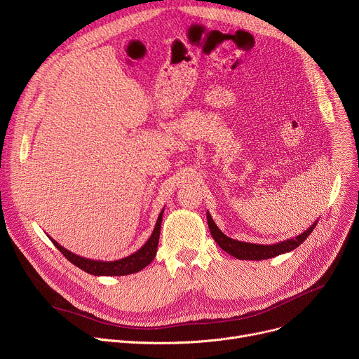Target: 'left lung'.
I'll return each mask as SVG.
<instances>
[{"label": "left lung", "instance_id": "8db88e82", "mask_svg": "<svg viewBox=\"0 0 359 359\" xmlns=\"http://www.w3.org/2000/svg\"><path fill=\"white\" fill-rule=\"evenodd\" d=\"M208 224H209V231L215 239V242L229 255L235 256L236 259H243V260H262V259H269L275 257L278 255L290 252L293 249H297L315 229L316 222L312 223L308 229L298 235L297 238H290L287 241L273 243V245H256V243H248V242H241L235 241L229 236H226L217 224L213 222L210 213L208 212Z\"/></svg>", "mask_w": 359, "mask_h": 359}]
</instances>
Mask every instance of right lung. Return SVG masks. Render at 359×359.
I'll return each instance as SVG.
<instances>
[{
	"label": "right lung",
	"instance_id": "right-lung-1",
	"mask_svg": "<svg viewBox=\"0 0 359 359\" xmlns=\"http://www.w3.org/2000/svg\"><path fill=\"white\" fill-rule=\"evenodd\" d=\"M163 212H165V209L160 212L156 226H154V231H153L151 236L147 239V242L135 253L128 255L123 259H117V260H95V259L79 256V255L67 250L66 248H62L58 242H55L48 235L47 236L51 239L54 246L64 256H66L73 265L83 269L84 272L94 275V276H124V275L136 273V272L142 271L143 268L150 265V262L154 259L156 252H157L158 236H160V227H161L160 224H161V219H163Z\"/></svg>",
	"mask_w": 359,
	"mask_h": 359
}]
</instances>
